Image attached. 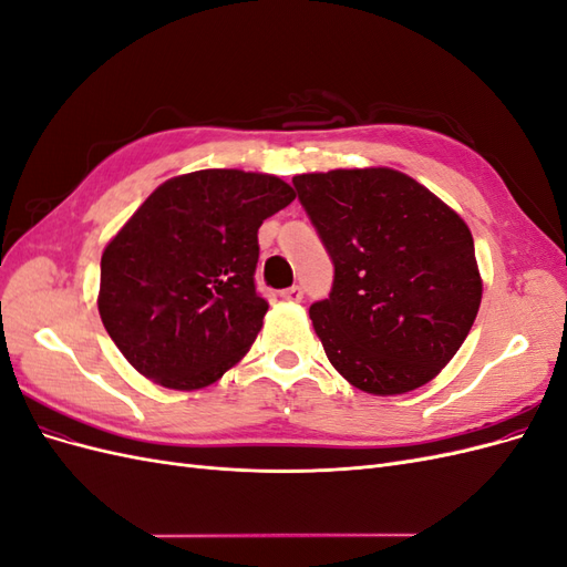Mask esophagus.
Masks as SVG:
<instances>
[{
	"instance_id": "34e87169",
	"label": "esophagus",
	"mask_w": 567,
	"mask_h": 567,
	"mask_svg": "<svg viewBox=\"0 0 567 567\" xmlns=\"http://www.w3.org/2000/svg\"><path fill=\"white\" fill-rule=\"evenodd\" d=\"M279 296H281L284 300H288V302H300V300H302V288H300V286H290V288L281 290Z\"/></svg>"
}]
</instances>
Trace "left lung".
Here are the masks:
<instances>
[{"label":"left lung","mask_w":567,"mask_h":567,"mask_svg":"<svg viewBox=\"0 0 567 567\" xmlns=\"http://www.w3.org/2000/svg\"><path fill=\"white\" fill-rule=\"evenodd\" d=\"M293 186L333 262L329 298L310 307L329 362L383 398L433 381L483 298L466 221L390 167L298 175Z\"/></svg>","instance_id":"1"}]
</instances>
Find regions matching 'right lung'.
<instances>
[{
  "label": "right lung",
  "mask_w": 567,
  "mask_h": 567,
  "mask_svg": "<svg viewBox=\"0 0 567 567\" xmlns=\"http://www.w3.org/2000/svg\"><path fill=\"white\" fill-rule=\"evenodd\" d=\"M293 198L274 175L198 169L142 203L101 255L99 288L101 321L136 371L198 390L241 362L269 310L257 229Z\"/></svg>",
  "instance_id": "1"
}]
</instances>
